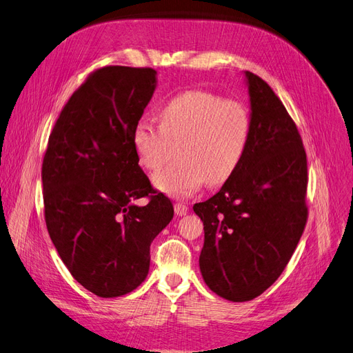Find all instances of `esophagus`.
Returning a JSON list of instances; mask_svg holds the SVG:
<instances>
[{"label": "esophagus", "instance_id": "esophagus-1", "mask_svg": "<svg viewBox=\"0 0 353 353\" xmlns=\"http://www.w3.org/2000/svg\"><path fill=\"white\" fill-rule=\"evenodd\" d=\"M174 209H175V213L178 216H183V215H187L188 212V206L184 205V203H175L174 205Z\"/></svg>", "mask_w": 353, "mask_h": 353}]
</instances>
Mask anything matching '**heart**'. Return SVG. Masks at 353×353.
Wrapping results in <instances>:
<instances>
[{
	"instance_id": "obj_1",
	"label": "heart",
	"mask_w": 353,
	"mask_h": 353,
	"mask_svg": "<svg viewBox=\"0 0 353 353\" xmlns=\"http://www.w3.org/2000/svg\"><path fill=\"white\" fill-rule=\"evenodd\" d=\"M250 112L243 101L219 94L191 90L169 100L160 110V123L140 119L132 144L148 170L162 168L181 144V162L153 176V184L174 199H188L208 184L228 181L240 166L250 137Z\"/></svg>"
}]
</instances>
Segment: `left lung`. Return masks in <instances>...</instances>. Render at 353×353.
<instances>
[{"mask_svg": "<svg viewBox=\"0 0 353 353\" xmlns=\"http://www.w3.org/2000/svg\"><path fill=\"white\" fill-rule=\"evenodd\" d=\"M245 77L252 125L244 157L215 196L193 206L205 228L203 280L231 302L252 301L276 281L307 221L302 137L270 85Z\"/></svg>", "mask_w": 353, "mask_h": 353, "instance_id": "left-lung-1", "label": "left lung"}]
</instances>
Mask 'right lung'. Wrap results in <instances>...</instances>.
Wrapping results in <instances>:
<instances>
[{
    "label": "right lung",
    "instance_id": "1",
    "mask_svg": "<svg viewBox=\"0 0 353 353\" xmlns=\"http://www.w3.org/2000/svg\"><path fill=\"white\" fill-rule=\"evenodd\" d=\"M154 88L152 68L91 72L60 112L42 160L50 237L73 279L100 297L123 296L145 280L150 244L174 218L132 144ZM143 196L145 207L133 205Z\"/></svg>",
    "mask_w": 353,
    "mask_h": 353
}]
</instances>
